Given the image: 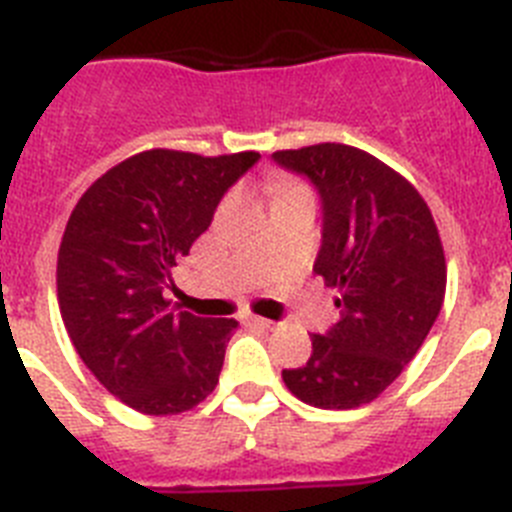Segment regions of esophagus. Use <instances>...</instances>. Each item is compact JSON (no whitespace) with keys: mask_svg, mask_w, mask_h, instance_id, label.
<instances>
[{"mask_svg":"<svg viewBox=\"0 0 512 512\" xmlns=\"http://www.w3.org/2000/svg\"><path fill=\"white\" fill-rule=\"evenodd\" d=\"M246 323H248V325H253V328H261V330L274 328V323H271V320H266V318H256V315H251V318H246Z\"/></svg>","mask_w":512,"mask_h":512,"instance_id":"1","label":"esophagus"}]
</instances>
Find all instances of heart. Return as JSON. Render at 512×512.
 <instances>
[{
  "label": "heart",
  "mask_w": 512,
  "mask_h": 512,
  "mask_svg": "<svg viewBox=\"0 0 512 512\" xmlns=\"http://www.w3.org/2000/svg\"><path fill=\"white\" fill-rule=\"evenodd\" d=\"M277 189H279V192H287V189H295V187H292V184H277Z\"/></svg>",
  "instance_id": "b5f03b06"
}]
</instances>
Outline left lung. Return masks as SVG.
I'll use <instances>...</instances> for the list:
<instances>
[{"instance_id": "1", "label": "left lung", "mask_w": 512, "mask_h": 512, "mask_svg": "<svg viewBox=\"0 0 512 512\" xmlns=\"http://www.w3.org/2000/svg\"><path fill=\"white\" fill-rule=\"evenodd\" d=\"M307 176L323 205V243L312 271L338 289V320L312 336L287 390L323 410H351L382 395L413 361L446 295V259L418 189L372 153L343 143L277 151Z\"/></svg>"}]
</instances>
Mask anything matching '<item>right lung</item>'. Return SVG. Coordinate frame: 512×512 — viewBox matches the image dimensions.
Masks as SVG:
<instances>
[{
	"instance_id": "1",
	"label": "right lung",
	"mask_w": 512,
	"mask_h": 512,
	"mask_svg": "<svg viewBox=\"0 0 512 512\" xmlns=\"http://www.w3.org/2000/svg\"><path fill=\"white\" fill-rule=\"evenodd\" d=\"M259 158L135 153L71 212L56 269L63 325L89 372L138 413H184L215 390L238 323L174 312L164 287L223 194Z\"/></svg>"
}]
</instances>
